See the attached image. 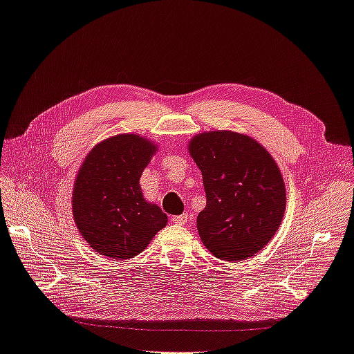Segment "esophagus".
Instances as JSON below:
<instances>
[{
	"instance_id": "obj_1",
	"label": "esophagus",
	"mask_w": 354,
	"mask_h": 354,
	"mask_svg": "<svg viewBox=\"0 0 354 354\" xmlns=\"http://www.w3.org/2000/svg\"><path fill=\"white\" fill-rule=\"evenodd\" d=\"M171 221H173V223H176V225H186L189 222V216L187 214L173 216V218H171Z\"/></svg>"
}]
</instances>
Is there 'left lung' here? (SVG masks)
<instances>
[{
    "instance_id": "obj_1",
    "label": "left lung",
    "mask_w": 354,
    "mask_h": 354,
    "mask_svg": "<svg viewBox=\"0 0 354 354\" xmlns=\"http://www.w3.org/2000/svg\"><path fill=\"white\" fill-rule=\"evenodd\" d=\"M189 153L203 173L201 240L218 259L244 261L270 243L286 209L283 176L263 146L232 131L198 133Z\"/></svg>"
}]
</instances>
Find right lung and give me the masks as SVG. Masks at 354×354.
<instances>
[{"label": "right lung", "instance_id": "1", "mask_svg": "<svg viewBox=\"0 0 354 354\" xmlns=\"http://www.w3.org/2000/svg\"><path fill=\"white\" fill-rule=\"evenodd\" d=\"M158 147L136 133H119L84 158L73 189V216L95 252L131 259L149 245L168 217L142 196L140 177Z\"/></svg>", "mask_w": 354, "mask_h": 354}]
</instances>
